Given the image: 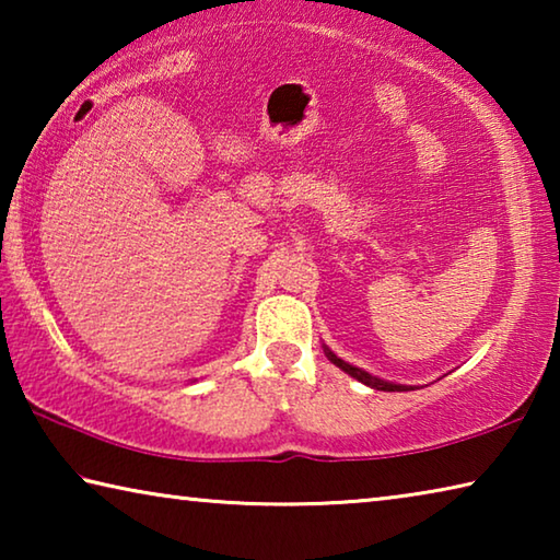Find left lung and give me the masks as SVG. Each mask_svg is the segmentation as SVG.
Wrapping results in <instances>:
<instances>
[{"mask_svg":"<svg viewBox=\"0 0 560 560\" xmlns=\"http://www.w3.org/2000/svg\"><path fill=\"white\" fill-rule=\"evenodd\" d=\"M324 353H326V358H328L330 363H334L336 368H340V371L348 373L350 377H355V381H360V383H363V385L373 387V390H383V393H405V390H415L412 385H400V383L383 381V377L371 375V373H368V371H363V368H355V365L346 363V360H343V358H338V355L334 353V350H330L328 346H324Z\"/></svg>","mask_w":560,"mask_h":560,"instance_id":"1","label":"left lung"}]
</instances>
